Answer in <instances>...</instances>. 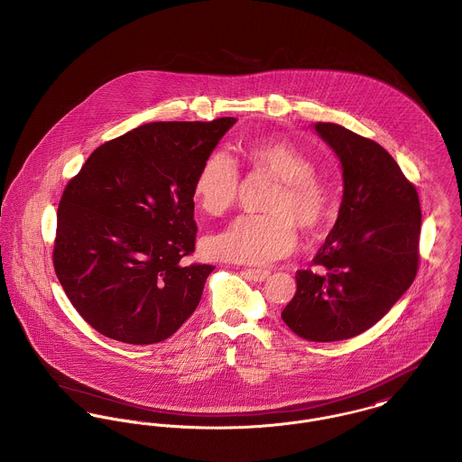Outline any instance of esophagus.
<instances>
[{
  "instance_id": "esophagus-1",
  "label": "esophagus",
  "mask_w": 462,
  "mask_h": 462,
  "mask_svg": "<svg viewBox=\"0 0 462 462\" xmlns=\"http://www.w3.org/2000/svg\"><path fill=\"white\" fill-rule=\"evenodd\" d=\"M245 273L249 279H253L256 282H262L271 275V272L265 271V269H245Z\"/></svg>"
}]
</instances>
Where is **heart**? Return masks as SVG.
<instances>
[{
	"label": "heart",
	"mask_w": 462,
	"mask_h": 462,
	"mask_svg": "<svg viewBox=\"0 0 462 462\" xmlns=\"http://www.w3.org/2000/svg\"><path fill=\"white\" fill-rule=\"evenodd\" d=\"M247 159L254 171L277 180L265 202L269 213L243 215L208 239V253L226 262L260 265L288 254L297 245V225L314 232L331 211V193L316 163L288 139H263L247 146ZM241 172L234 157L217 150L199 167L193 195L200 208L225 215L237 202Z\"/></svg>",
	"instance_id": "obj_1"
}]
</instances>
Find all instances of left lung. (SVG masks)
Instances as JSON below:
<instances>
[{
  "instance_id": "obj_1",
  "label": "left lung",
  "mask_w": 462,
  "mask_h": 462,
  "mask_svg": "<svg viewBox=\"0 0 462 462\" xmlns=\"http://www.w3.org/2000/svg\"><path fill=\"white\" fill-rule=\"evenodd\" d=\"M314 127L340 159L344 197L281 318L305 340L335 342L372 328L410 288L422 215L415 185L379 143L337 124Z\"/></svg>"
}]
</instances>
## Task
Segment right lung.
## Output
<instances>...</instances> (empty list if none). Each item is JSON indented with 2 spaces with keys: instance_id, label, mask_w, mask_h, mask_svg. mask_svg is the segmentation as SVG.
Returning <instances> with one entry per match:
<instances>
[{
  "instance_id": "add662e5",
  "label": "right lung",
  "mask_w": 462,
  "mask_h": 462,
  "mask_svg": "<svg viewBox=\"0 0 462 462\" xmlns=\"http://www.w3.org/2000/svg\"><path fill=\"white\" fill-rule=\"evenodd\" d=\"M236 124L153 122L92 152L57 208V279L101 335L157 344L197 309L213 265H181L195 251L193 181Z\"/></svg>"
}]
</instances>
